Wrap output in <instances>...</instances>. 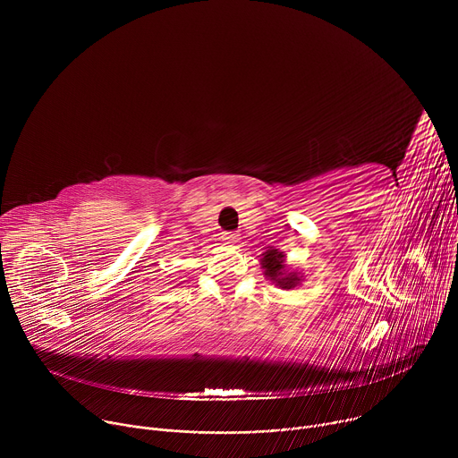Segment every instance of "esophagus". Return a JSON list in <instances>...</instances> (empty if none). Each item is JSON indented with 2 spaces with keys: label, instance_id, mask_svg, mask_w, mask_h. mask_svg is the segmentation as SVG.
Wrapping results in <instances>:
<instances>
[{
  "label": "esophagus",
  "instance_id": "34e87169",
  "mask_svg": "<svg viewBox=\"0 0 458 458\" xmlns=\"http://www.w3.org/2000/svg\"><path fill=\"white\" fill-rule=\"evenodd\" d=\"M221 237H223L225 244H237L241 241V237L237 233H233V232H223Z\"/></svg>",
  "mask_w": 458,
  "mask_h": 458
}]
</instances>
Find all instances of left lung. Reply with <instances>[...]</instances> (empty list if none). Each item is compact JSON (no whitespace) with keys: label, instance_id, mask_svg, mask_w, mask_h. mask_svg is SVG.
Returning <instances> with one entry per match:
<instances>
[{"label":"left lung","instance_id":"1","mask_svg":"<svg viewBox=\"0 0 458 458\" xmlns=\"http://www.w3.org/2000/svg\"><path fill=\"white\" fill-rule=\"evenodd\" d=\"M260 268H263L265 277L281 290H293L304 281V274L292 270L286 265L284 251L274 246H268L267 251L260 253Z\"/></svg>","mask_w":458,"mask_h":458}]
</instances>
